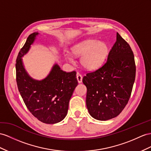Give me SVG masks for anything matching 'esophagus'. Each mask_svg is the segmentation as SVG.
Segmentation results:
<instances>
[{"mask_svg":"<svg viewBox=\"0 0 151 151\" xmlns=\"http://www.w3.org/2000/svg\"><path fill=\"white\" fill-rule=\"evenodd\" d=\"M82 76L81 74H80L79 73H77L76 74V78H77V80H78V83H81L82 82Z\"/></svg>","mask_w":151,"mask_h":151,"instance_id":"34e87169","label":"esophagus"}]
</instances>
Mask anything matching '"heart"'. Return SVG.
Wrapping results in <instances>:
<instances>
[{"mask_svg":"<svg viewBox=\"0 0 151 151\" xmlns=\"http://www.w3.org/2000/svg\"><path fill=\"white\" fill-rule=\"evenodd\" d=\"M75 56L80 57V64L88 70H94L101 65L105 60L109 53V48L103 42L94 40H88L76 44L71 48ZM69 62H72L71 57H67Z\"/></svg>","mask_w":151,"mask_h":151,"instance_id":"b5f03b06","label":"heart"}]
</instances>
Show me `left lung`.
Returning a JSON list of instances; mask_svg holds the SVG:
<instances>
[{
	"label": "left lung",
	"instance_id": "1",
	"mask_svg": "<svg viewBox=\"0 0 151 151\" xmlns=\"http://www.w3.org/2000/svg\"><path fill=\"white\" fill-rule=\"evenodd\" d=\"M135 75L133 52L117 32L106 63L83 77L87 90V108L92 117L107 121L121 114L129 101Z\"/></svg>",
	"mask_w": 151,
	"mask_h": 151
}]
</instances>
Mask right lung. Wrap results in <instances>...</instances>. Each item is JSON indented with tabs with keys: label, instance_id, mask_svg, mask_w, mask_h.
<instances>
[{
	"label": "right lung",
	"instance_id": "1",
	"mask_svg": "<svg viewBox=\"0 0 151 151\" xmlns=\"http://www.w3.org/2000/svg\"><path fill=\"white\" fill-rule=\"evenodd\" d=\"M38 33L31 34L19 52L16 61V80L24 102L34 117L46 124L60 122L66 116L69 101L78 85L75 71L65 72L55 64L48 76L41 81L28 75L22 57L28 52Z\"/></svg>",
	"mask_w": 151,
	"mask_h": 151
}]
</instances>
